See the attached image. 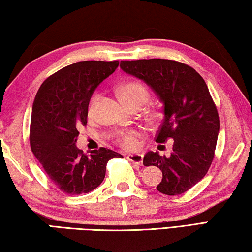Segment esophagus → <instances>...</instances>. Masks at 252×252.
<instances>
[{"instance_id":"1","label":"esophagus","mask_w":252,"mask_h":252,"mask_svg":"<svg viewBox=\"0 0 252 252\" xmlns=\"http://www.w3.org/2000/svg\"><path fill=\"white\" fill-rule=\"evenodd\" d=\"M126 159L131 162H133V163L141 165L143 162V156L140 155V153H136V155H129L126 157Z\"/></svg>"}]
</instances>
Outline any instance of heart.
<instances>
[{
  "mask_svg": "<svg viewBox=\"0 0 252 252\" xmlns=\"http://www.w3.org/2000/svg\"><path fill=\"white\" fill-rule=\"evenodd\" d=\"M119 93L122 101L125 103L130 106L134 103H146V101L149 97V92L146 88L143 87L141 83L135 82V81H129V82L123 83L120 89H119ZM100 101V95L95 94L92 96L90 100V103L88 106V117L89 119L94 118L97 104ZM157 119V116H152L150 118L151 121H155ZM141 138V133L138 130H127L125 132H121L118 136V142L120 144V147L126 149L127 151L135 150L138 148L139 139Z\"/></svg>",
  "mask_w": 252,
  "mask_h": 252,
  "instance_id": "1",
  "label": "heart"
}]
</instances>
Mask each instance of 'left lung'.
<instances>
[{
  "mask_svg": "<svg viewBox=\"0 0 252 252\" xmlns=\"http://www.w3.org/2000/svg\"><path fill=\"white\" fill-rule=\"evenodd\" d=\"M120 66L150 85L163 103L164 120L156 141L173 139L171 155L148 152L143 164L162 171L157 186L161 193H185L207 174L218 140L219 114L206 82L193 67L173 60L121 61Z\"/></svg>",
  "mask_w": 252,
  "mask_h": 252,
  "instance_id": "left-lung-1",
  "label": "left lung"
}]
</instances>
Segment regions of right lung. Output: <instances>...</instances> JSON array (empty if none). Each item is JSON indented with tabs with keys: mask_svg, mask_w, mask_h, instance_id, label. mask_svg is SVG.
I'll list each match as a JSON object with an SVG mask.
<instances>
[{
	"mask_svg": "<svg viewBox=\"0 0 252 252\" xmlns=\"http://www.w3.org/2000/svg\"><path fill=\"white\" fill-rule=\"evenodd\" d=\"M119 61H81L55 72L37 91L32 106L30 146L53 185L66 194L89 193L105 177L106 163L122 158L100 148L85 155L75 146L87 125L91 95Z\"/></svg>",
	"mask_w": 252,
	"mask_h": 252,
	"instance_id": "right-lung-1",
	"label": "right lung"
}]
</instances>
